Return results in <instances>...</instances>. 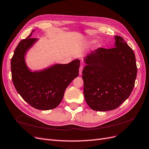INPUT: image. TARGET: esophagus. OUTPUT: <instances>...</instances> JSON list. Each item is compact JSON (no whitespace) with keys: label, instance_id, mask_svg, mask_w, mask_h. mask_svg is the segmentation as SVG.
Listing matches in <instances>:
<instances>
[{"label":"esophagus","instance_id":"esophagus-1","mask_svg":"<svg viewBox=\"0 0 149 149\" xmlns=\"http://www.w3.org/2000/svg\"><path fill=\"white\" fill-rule=\"evenodd\" d=\"M83 68H84V66H83V65H81L79 67V74H82V71L83 70Z\"/></svg>","mask_w":149,"mask_h":149}]
</instances>
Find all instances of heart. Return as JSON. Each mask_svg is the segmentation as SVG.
<instances>
[{"label": "heart", "mask_w": 149, "mask_h": 149, "mask_svg": "<svg viewBox=\"0 0 149 149\" xmlns=\"http://www.w3.org/2000/svg\"><path fill=\"white\" fill-rule=\"evenodd\" d=\"M95 41H92L91 43H95Z\"/></svg>", "instance_id": "obj_1"}]
</instances>
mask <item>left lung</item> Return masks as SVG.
<instances>
[{
  "label": "left lung",
  "mask_w": 149,
  "mask_h": 149,
  "mask_svg": "<svg viewBox=\"0 0 149 149\" xmlns=\"http://www.w3.org/2000/svg\"><path fill=\"white\" fill-rule=\"evenodd\" d=\"M115 40L114 47H99L84 58V98L94 111L116 109L129 97L134 86V53L122 37L116 35Z\"/></svg>",
  "instance_id": "obj_1"
}]
</instances>
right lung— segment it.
Here are the masks:
<instances>
[{"mask_svg":"<svg viewBox=\"0 0 149 149\" xmlns=\"http://www.w3.org/2000/svg\"><path fill=\"white\" fill-rule=\"evenodd\" d=\"M28 37L22 40L11 60L13 84L21 97L33 108L52 109L61 103L65 89L78 77L80 61L76 59L67 64H56L39 71L32 72L25 62V54L38 40Z\"/></svg>","mask_w":149,"mask_h":149,"instance_id":"right-lung-1","label":"right lung"}]
</instances>
